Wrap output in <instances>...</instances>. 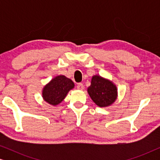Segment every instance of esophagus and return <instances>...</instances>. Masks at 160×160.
I'll list each match as a JSON object with an SVG mask.
<instances>
[{
	"label": "esophagus",
	"mask_w": 160,
	"mask_h": 160,
	"mask_svg": "<svg viewBox=\"0 0 160 160\" xmlns=\"http://www.w3.org/2000/svg\"><path fill=\"white\" fill-rule=\"evenodd\" d=\"M76 87H77L78 89H80V90H82V89H84V84H83L82 83H78V84H77V86H76Z\"/></svg>",
	"instance_id": "esophagus-1"
}]
</instances>
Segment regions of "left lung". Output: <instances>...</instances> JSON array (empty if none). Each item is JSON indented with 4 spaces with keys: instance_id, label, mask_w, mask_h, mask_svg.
Returning <instances> with one entry per match:
<instances>
[{
    "instance_id": "obj_1",
    "label": "left lung",
    "mask_w": 160,
    "mask_h": 160,
    "mask_svg": "<svg viewBox=\"0 0 160 160\" xmlns=\"http://www.w3.org/2000/svg\"><path fill=\"white\" fill-rule=\"evenodd\" d=\"M87 91L94 102L100 107H106L112 104L117 98V87L115 85L99 76H93Z\"/></svg>"
}]
</instances>
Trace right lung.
<instances>
[{"label":"right lung","mask_w":160,"mask_h":160,"mask_svg":"<svg viewBox=\"0 0 160 160\" xmlns=\"http://www.w3.org/2000/svg\"><path fill=\"white\" fill-rule=\"evenodd\" d=\"M73 87V82L70 78L64 76H57L44 87L43 98L45 101L55 106L62 101L67 93Z\"/></svg>","instance_id":"right-lung-1"}]
</instances>
